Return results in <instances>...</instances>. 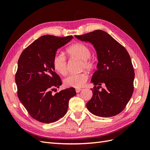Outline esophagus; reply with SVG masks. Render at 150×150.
Listing matches in <instances>:
<instances>
[{
    "mask_svg": "<svg viewBox=\"0 0 150 150\" xmlns=\"http://www.w3.org/2000/svg\"><path fill=\"white\" fill-rule=\"evenodd\" d=\"M81 90H82V89H81V88H76V93H79Z\"/></svg>",
    "mask_w": 150,
    "mask_h": 150,
    "instance_id": "1",
    "label": "esophagus"
}]
</instances>
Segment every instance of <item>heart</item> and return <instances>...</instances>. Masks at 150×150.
I'll list each match as a JSON object with an SVG mask.
<instances>
[{
  "mask_svg": "<svg viewBox=\"0 0 150 150\" xmlns=\"http://www.w3.org/2000/svg\"><path fill=\"white\" fill-rule=\"evenodd\" d=\"M71 57L78 59L82 61V67L91 70L95 65L93 57L91 56V49L84 43L78 42L72 44L66 50ZM53 67L58 73L64 76L67 72V62L66 57L62 54L57 53L54 55L52 60ZM88 79V75L86 72L71 74L64 80L66 86L73 88H81L84 86Z\"/></svg>",
  "mask_w": 150,
  "mask_h": 150,
  "instance_id": "heart-1",
  "label": "heart"
}]
</instances>
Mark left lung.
<instances>
[{"label": "left lung", "instance_id": "1", "mask_svg": "<svg viewBox=\"0 0 150 150\" xmlns=\"http://www.w3.org/2000/svg\"><path fill=\"white\" fill-rule=\"evenodd\" d=\"M75 37L91 43L97 52L98 70L91 81L94 87L91 89L93 97L86 104L88 110L100 117L118 115L133 93L134 71L129 54L121 44L101 30ZM102 84L105 88L99 91Z\"/></svg>", "mask_w": 150, "mask_h": 150}]
</instances>
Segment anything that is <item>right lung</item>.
Here are the masks:
<instances>
[{"label": "right lung", "mask_w": 150, "mask_h": 150, "mask_svg": "<svg viewBox=\"0 0 150 150\" xmlns=\"http://www.w3.org/2000/svg\"><path fill=\"white\" fill-rule=\"evenodd\" d=\"M72 38L41 36L22 51L18 61L15 78L18 98L30 116L39 122L51 123L61 118L67 111L69 99L76 94L73 88L52 94L62 84L54 71L53 57Z\"/></svg>", "instance_id": "right-lung-1"}]
</instances>
